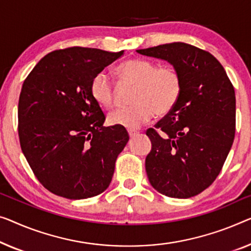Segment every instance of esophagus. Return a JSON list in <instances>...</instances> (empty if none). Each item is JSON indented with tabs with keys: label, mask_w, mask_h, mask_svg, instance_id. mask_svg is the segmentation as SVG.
I'll return each mask as SVG.
<instances>
[{
	"label": "esophagus",
	"mask_w": 251,
	"mask_h": 251,
	"mask_svg": "<svg viewBox=\"0 0 251 251\" xmlns=\"http://www.w3.org/2000/svg\"><path fill=\"white\" fill-rule=\"evenodd\" d=\"M137 134H138V132H136V130H133V129H129V130H128V135H129V137L136 136Z\"/></svg>",
	"instance_id": "obj_1"
}]
</instances>
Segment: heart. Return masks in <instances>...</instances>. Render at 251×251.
I'll list each match as a JSON object with an SVG mask.
<instances>
[{
    "mask_svg": "<svg viewBox=\"0 0 251 251\" xmlns=\"http://www.w3.org/2000/svg\"><path fill=\"white\" fill-rule=\"evenodd\" d=\"M124 83L135 84L132 107L117 108L108 115L111 125L135 129L148 123L154 114L167 115L173 110L181 93V77L174 67L159 66L148 59H127L117 67ZM92 98L104 108L113 107L116 90L110 76L99 72L90 85Z\"/></svg>",
    "mask_w": 251,
    "mask_h": 251,
    "instance_id": "1",
    "label": "heart"
}]
</instances>
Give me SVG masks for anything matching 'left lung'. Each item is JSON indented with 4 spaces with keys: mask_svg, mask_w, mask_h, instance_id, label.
Instances as JSON below:
<instances>
[{
    "mask_svg": "<svg viewBox=\"0 0 251 251\" xmlns=\"http://www.w3.org/2000/svg\"><path fill=\"white\" fill-rule=\"evenodd\" d=\"M167 61L181 77L177 103L155 128L145 159L150 184L162 195L189 198L206 189L221 171L235 132V93L212 54L185 43L136 50Z\"/></svg>",
    "mask_w": 251,
    "mask_h": 251,
    "instance_id": "8db88e82",
    "label": "left lung"
}]
</instances>
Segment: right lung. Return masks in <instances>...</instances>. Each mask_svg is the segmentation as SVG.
<instances>
[{"mask_svg": "<svg viewBox=\"0 0 251 251\" xmlns=\"http://www.w3.org/2000/svg\"><path fill=\"white\" fill-rule=\"evenodd\" d=\"M123 55L84 47L54 50L24 82L18 106L21 150L37 179L55 195L84 200L110 184L129 136L122 126H103L106 117L90 85Z\"/></svg>", "mask_w": 251, "mask_h": 251, "instance_id": "obj_1", "label": "right lung"}]
</instances>
